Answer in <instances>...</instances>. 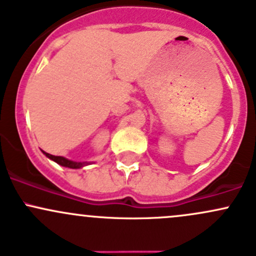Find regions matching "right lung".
<instances>
[{
  "label": "right lung",
  "mask_w": 256,
  "mask_h": 256,
  "mask_svg": "<svg viewBox=\"0 0 256 256\" xmlns=\"http://www.w3.org/2000/svg\"><path fill=\"white\" fill-rule=\"evenodd\" d=\"M42 152H43V150H42ZM43 154H46V156H48L49 159H52V162H58V164L62 165V166L70 168H78L84 166L82 162H71V160L65 159V158H62V156H55V155L48 154V152H43Z\"/></svg>",
  "instance_id": "obj_1"
}]
</instances>
